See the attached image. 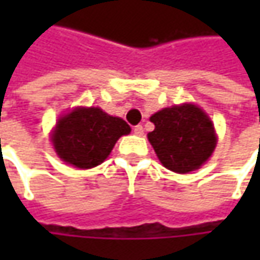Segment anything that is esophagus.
Masks as SVG:
<instances>
[{
  "label": "esophagus",
  "mask_w": 260,
  "mask_h": 260,
  "mask_svg": "<svg viewBox=\"0 0 260 260\" xmlns=\"http://www.w3.org/2000/svg\"><path fill=\"white\" fill-rule=\"evenodd\" d=\"M133 132H135L136 136H143V133H145V130H143V125H136Z\"/></svg>",
  "instance_id": "1"
}]
</instances>
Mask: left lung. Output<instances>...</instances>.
<instances>
[{
	"label": "left lung",
	"mask_w": 260,
	"mask_h": 260,
	"mask_svg": "<svg viewBox=\"0 0 260 260\" xmlns=\"http://www.w3.org/2000/svg\"><path fill=\"white\" fill-rule=\"evenodd\" d=\"M155 130L147 135L160 164L188 174L208 160L217 145L213 121L195 104L174 105L150 117Z\"/></svg>",
	"instance_id": "left-lung-1"
}]
</instances>
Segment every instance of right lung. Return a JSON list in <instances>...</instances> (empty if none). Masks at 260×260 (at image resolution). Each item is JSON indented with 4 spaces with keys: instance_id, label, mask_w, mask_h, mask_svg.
<instances>
[{
    "instance_id": "obj_1",
    "label": "right lung",
    "mask_w": 260,
    "mask_h": 260,
    "mask_svg": "<svg viewBox=\"0 0 260 260\" xmlns=\"http://www.w3.org/2000/svg\"><path fill=\"white\" fill-rule=\"evenodd\" d=\"M130 130L123 118L107 114L98 107H76L57 120L52 143L63 162L89 169L103 164L117 140Z\"/></svg>"
}]
</instances>
